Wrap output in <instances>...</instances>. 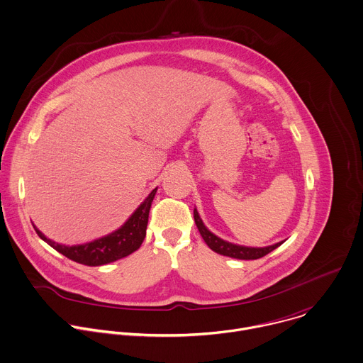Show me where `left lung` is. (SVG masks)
Returning a JSON list of instances; mask_svg holds the SVG:
<instances>
[{"instance_id":"1","label":"left lung","mask_w":363,"mask_h":363,"mask_svg":"<svg viewBox=\"0 0 363 363\" xmlns=\"http://www.w3.org/2000/svg\"><path fill=\"white\" fill-rule=\"evenodd\" d=\"M194 219H195L196 228H198L202 239L205 240V243L213 252H216L222 256H228V257H233V259H239V260H256V259H260V257L269 255L270 252L277 249L280 245H283V242L276 243L273 246H267V247H246V246L233 245V243H229V242L218 238L211 230H208V228L203 225L196 209H194Z\"/></svg>"}]
</instances>
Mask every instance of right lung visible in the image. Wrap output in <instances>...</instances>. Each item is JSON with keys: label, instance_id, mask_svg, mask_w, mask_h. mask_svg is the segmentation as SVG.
Listing matches in <instances>:
<instances>
[{"label": "right lung", "instance_id": "1", "mask_svg": "<svg viewBox=\"0 0 363 363\" xmlns=\"http://www.w3.org/2000/svg\"><path fill=\"white\" fill-rule=\"evenodd\" d=\"M157 188L151 191V194L147 196V199L135 209V212L128 218V220L113 233L100 238L97 240L84 243V245H76V246H65L59 245L50 239H48L40 230H38L35 226V232L38 236L46 242L50 247H53L56 252L62 253L67 259L86 264V266H101L111 262H116L118 259H123L137 249H140L147 230L148 223V213L152 203V199L155 196Z\"/></svg>", "mask_w": 363, "mask_h": 363}]
</instances>
